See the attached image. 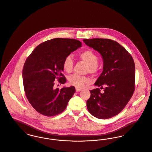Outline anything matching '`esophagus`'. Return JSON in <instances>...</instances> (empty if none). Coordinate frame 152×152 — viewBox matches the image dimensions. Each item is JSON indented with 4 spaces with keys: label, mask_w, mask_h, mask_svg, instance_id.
Wrapping results in <instances>:
<instances>
[{
    "label": "esophagus",
    "mask_w": 152,
    "mask_h": 152,
    "mask_svg": "<svg viewBox=\"0 0 152 152\" xmlns=\"http://www.w3.org/2000/svg\"><path fill=\"white\" fill-rule=\"evenodd\" d=\"M82 90L81 89V88H78V87H76V91H77V92H79V91H82Z\"/></svg>",
    "instance_id": "obj_1"
}]
</instances>
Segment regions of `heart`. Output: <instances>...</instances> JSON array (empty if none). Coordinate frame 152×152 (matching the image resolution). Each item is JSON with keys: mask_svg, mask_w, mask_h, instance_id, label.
Returning a JSON list of instances; mask_svg holds the SVG:
<instances>
[{"mask_svg": "<svg viewBox=\"0 0 152 152\" xmlns=\"http://www.w3.org/2000/svg\"><path fill=\"white\" fill-rule=\"evenodd\" d=\"M80 58L84 61L88 65V71L91 73H96L98 71L99 58L97 55L91 50H86L79 54ZM64 69L68 73H70L73 68V60L70 56H66L63 62ZM88 78L86 76H79L75 74L69 78V82L71 85L78 88H82L84 85L89 83Z\"/></svg>", "mask_w": 152, "mask_h": 152, "instance_id": "obj_1", "label": "heart"}]
</instances>
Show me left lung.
Returning a JSON list of instances; mask_svg holds the SVG:
<instances>
[{"mask_svg":"<svg viewBox=\"0 0 152 152\" xmlns=\"http://www.w3.org/2000/svg\"><path fill=\"white\" fill-rule=\"evenodd\" d=\"M86 45L99 52L103 70L94 83L100 87L90 90L87 101L89 113L96 118L108 119L118 114L135 90V65L131 54L117 42L104 38L83 39Z\"/></svg>","mask_w":152,"mask_h":152,"instance_id":"obj_1","label":"left lung"}]
</instances>
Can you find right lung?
<instances>
[{
    "label": "right lung",
    "instance_id": "right-lung-1",
    "mask_svg": "<svg viewBox=\"0 0 152 152\" xmlns=\"http://www.w3.org/2000/svg\"><path fill=\"white\" fill-rule=\"evenodd\" d=\"M82 47L80 41L56 38L38 45L26 59L22 72L26 97L34 109L51 117L63 112L75 93L74 86L54 87L58 79L64 84L63 62L72 52Z\"/></svg>",
    "mask_w": 152,
    "mask_h": 152
}]
</instances>
